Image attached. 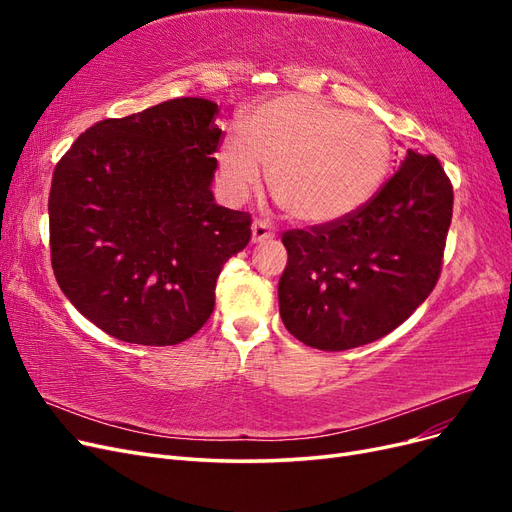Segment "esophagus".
<instances>
[{
  "label": "esophagus",
  "mask_w": 512,
  "mask_h": 512,
  "mask_svg": "<svg viewBox=\"0 0 512 512\" xmlns=\"http://www.w3.org/2000/svg\"><path fill=\"white\" fill-rule=\"evenodd\" d=\"M275 237V230L269 226V222L265 220H256L252 224V241L254 243H262V241H269Z\"/></svg>",
  "instance_id": "esophagus-1"
}]
</instances>
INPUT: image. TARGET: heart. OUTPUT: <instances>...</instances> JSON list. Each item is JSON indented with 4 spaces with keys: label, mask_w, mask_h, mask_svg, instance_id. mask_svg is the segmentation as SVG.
Segmentation results:
<instances>
[{
    "label": "heart",
    "mask_w": 512,
    "mask_h": 512,
    "mask_svg": "<svg viewBox=\"0 0 512 512\" xmlns=\"http://www.w3.org/2000/svg\"><path fill=\"white\" fill-rule=\"evenodd\" d=\"M243 133L226 138L220 166L243 196L269 170V188L290 218L329 224L365 207L389 175L393 145L376 119L314 96H282L258 106Z\"/></svg>",
    "instance_id": "1"
}]
</instances>
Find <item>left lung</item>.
Segmentation results:
<instances>
[{
	"label": "left lung",
	"instance_id": "obj_1",
	"mask_svg": "<svg viewBox=\"0 0 512 512\" xmlns=\"http://www.w3.org/2000/svg\"><path fill=\"white\" fill-rule=\"evenodd\" d=\"M451 218L453 185L440 160L408 149L365 207L284 232L288 265L277 297L286 329L327 352L397 329L438 282Z\"/></svg>",
	"mask_w": 512,
	"mask_h": 512
}]
</instances>
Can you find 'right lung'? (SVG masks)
<instances>
[{
    "instance_id": "obj_1",
    "label": "right lung",
    "mask_w": 512,
    "mask_h": 512,
    "mask_svg": "<svg viewBox=\"0 0 512 512\" xmlns=\"http://www.w3.org/2000/svg\"><path fill=\"white\" fill-rule=\"evenodd\" d=\"M218 104L177 98L98 121L55 166L51 262L70 303L104 333L175 346L209 320L224 262L252 218L215 203Z\"/></svg>"
}]
</instances>
